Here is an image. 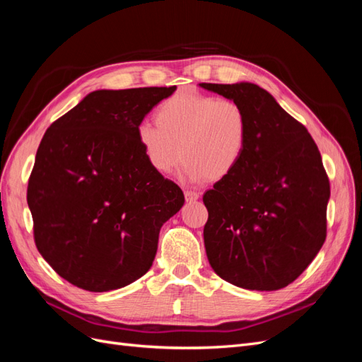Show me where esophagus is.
Instances as JSON below:
<instances>
[{
	"label": "esophagus",
	"instance_id": "obj_1",
	"mask_svg": "<svg viewBox=\"0 0 362 362\" xmlns=\"http://www.w3.org/2000/svg\"><path fill=\"white\" fill-rule=\"evenodd\" d=\"M184 196H185V201H187V202H194V201L199 199V193H198V192L185 190V192H184Z\"/></svg>",
	"mask_w": 362,
	"mask_h": 362
}]
</instances>
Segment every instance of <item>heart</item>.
<instances>
[{"label":"heart","instance_id":"b5f03b06","mask_svg":"<svg viewBox=\"0 0 362 362\" xmlns=\"http://www.w3.org/2000/svg\"><path fill=\"white\" fill-rule=\"evenodd\" d=\"M156 123L140 124L137 139L148 164L161 175L184 158L185 180L221 181L237 169L247 148V113L228 98L177 93L158 105Z\"/></svg>","mask_w":362,"mask_h":362}]
</instances>
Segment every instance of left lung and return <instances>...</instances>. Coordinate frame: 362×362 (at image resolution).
<instances>
[{"mask_svg": "<svg viewBox=\"0 0 362 362\" xmlns=\"http://www.w3.org/2000/svg\"><path fill=\"white\" fill-rule=\"evenodd\" d=\"M242 105L250 131L229 177L204 194V243L210 266L237 287H287L326 238L329 178L315 141L267 90L252 83H201Z\"/></svg>", "mask_w": 362, "mask_h": 362, "instance_id": "8db88e82", "label": "left lung"}]
</instances>
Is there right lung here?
I'll return each instance as SVG.
<instances>
[{"mask_svg": "<svg viewBox=\"0 0 362 362\" xmlns=\"http://www.w3.org/2000/svg\"><path fill=\"white\" fill-rule=\"evenodd\" d=\"M177 86L95 90L43 134L27 202L40 255L72 286L122 288L151 269L163 223L184 205L137 139Z\"/></svg>", "mask_w": 362, "mask_h": 362, "instance_id": "add662e5", "label": "right lung"}]
</instances>
